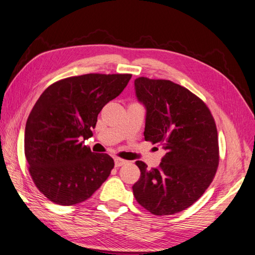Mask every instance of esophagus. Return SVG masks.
<instances>
[{
    "instance_id": "obj_1",
    "label": "esophagus",
    "mask_w": 255,
    "mask_h": 255,
    "mask_svg": "<svg viewBox=\"0 0 255 255\" xmlns=\"http://www.w3.org/2000/svg\"><path fill=\"white\" fill-rule=\"evenodd\" d=\"M126 163H127L126 160L120 159V158H116V159H115V165H116V167L122 166L123 164H126Z\"/></svg>"
}]
</instances>
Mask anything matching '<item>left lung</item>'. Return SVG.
Wrapping results in <instances>:
<instances>
[{
    "label": "left lung",
    "instance_id": "left-lung-1",
    "mask_svg": "<svg viewBox=\"0 0 255 255\" xmlns=\"http://www.w3.org/2000/svg\"><path fill=\"white\" fill-rule=\"evenodd\" d=\"M138 101L146 107L145 140L166 153L151 170L136 161L140 177L133 185L136 201L154 215L189 208L208 189L219 166L214 118L202 99L170 80H135Z\"/></svg>",
    "mask_w": 255,
    "mask_h": 255
}]
</instances>
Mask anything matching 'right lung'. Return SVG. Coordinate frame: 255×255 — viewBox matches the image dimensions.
Wrapping results in <instances>:
<instances>
[{"mask_svg": "<svg viewBox=\"0 0 255 255\" xmlns=\"http://www.w3.org/2000/svg\"><path fill=\"white\" fill-rule=\"evenodd\" d=\"M132 74L89 73L49 85L36 101L24 129V156L34 185L60 206L81 203L94 194L114 169L107 153H94L80 139L103 107L119 96Z\"/></svg>", "mask_w": 255, "mask_h": 255, "instance_id": "right-lung-1", "label": "right lung"}]
</instances>
